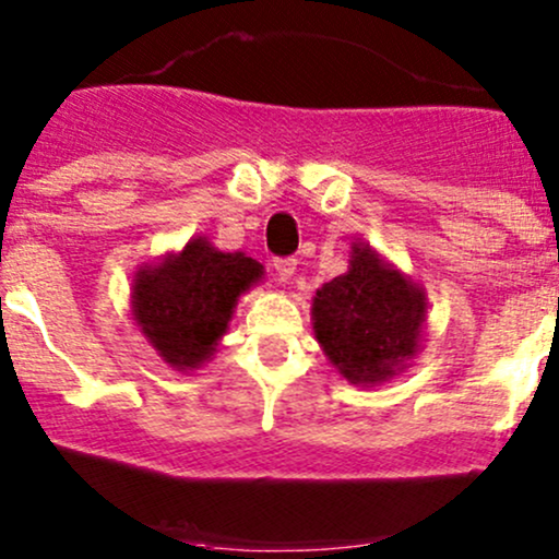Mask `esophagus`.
I'll list each match as a JSON object with an SVG mask.
<instances>
[{"label": "esophagus", "instance_id": "1", "mask_svg": "<svg viewBox=\"0 0 559 559\" xmlns=\"http://www.w3.org/2000/svg\"><path fill=\"white\" fill-rule=\"evenodd\" d=\"M273 271H275V278L278 281H288L297 271V260L294 258H275L273 260Z\"/></svg>", "mask_w": 559, "mask_h": 559}]
</instances>
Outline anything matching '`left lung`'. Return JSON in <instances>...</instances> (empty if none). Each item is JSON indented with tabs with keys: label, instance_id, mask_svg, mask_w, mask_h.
I'll list each match as a JSON object with an SVG mask.
<instances>
[{
	"label": "left lung",
	"instance_id": "obj_1",
	"mask_svg": "<svg viewBox=\"0 0 559 559\" xmlns=\"http://www.w3.org/2000/svg\"><path fill=\"white\" fill-rule=\"evenodd\" d=\"M426 323V292L383 262L368 243H352L349 271L312 297V329L333 368L349 383L373 386L407 368Z\"/></svg>",
	"mask_w": 559,
	"mask_h": 559
}]
</instances>
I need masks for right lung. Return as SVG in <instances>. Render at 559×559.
I'll return each mask as SVG.
<instances>
[{"label":"right lung","mask_w":559,"mask_h":559,"mask_svg":"<svg viewBox=\"0 0 559 559\" xmlns=\"http://www.w3.org/2000/svg\"><path fill=\"white\" fill-rule=\"evenodd\" d=\"M262 265L243 252H221L204 236L133 278L131 312L146 342L170 368L194 370L215 355L236 301L262 278Z\"/></svg>","instance_id":"add662e5"}]
</instances>
